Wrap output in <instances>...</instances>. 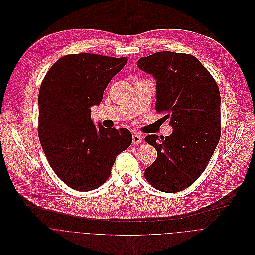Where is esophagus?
I'll use <instances>...</instances> for the list:
<instances>
[{
	"label": "esophagus",
	"instance_id": "esophagus-1",
	"mask_svg": "<svg viewBox=\"0 0 255 255\" xmlns=\"http://www.w3.org/2000/svg\"><path fill=\"white\" fill-rule=\"evenodd\" d=\"M141 142H142V137L140 134H138V133L132 134V143L133 144H138Z\"/></svg>",
	"mask_w": 255,
	"mask_h": 255
}]
</instances>
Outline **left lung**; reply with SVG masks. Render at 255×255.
<instances>
[{
	"instance_id": "obj_1",
	"label": "left lung",
	"mask_w": 255,
	"mask_h": 255,
	"mask_svg": "<svg viewBox=\"0 0 255 255\" xmlns=\"http://www.w3.org/2000/svg\"><path fill=\"white\" fill-rule=\"evenodd\" d=\"M137 67L156 79V111L173 128L169 136L150 134L144 138L158 152L144 177L159 191H183L204 172L219 142L218 86L190 54L163 51L139 58Z\"/></svg>"
}]
</instances>
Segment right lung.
Here are the masks:
<instances>
[{"instance_id": "add662e5", "label": "right lung", "mask_w": 255, "mask_h": 255, "mask_svg": "<svg viewBox=\"0 0 255 255\" xmlns=\"http://www.w3.org/2000/svg\"><path fill=\"white\" fill-rule=\"evenodd\" d=\"M127 62V57L70 54L53 64L42 81L40 142L55 174L76 191L103 185L118 155L132 141L128 129L97 128L90 118V109L99 106L108 84Z\"/></svg>"}]
</instances>
